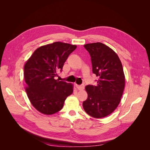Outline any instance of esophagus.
I'll list each match as a JSON object with an SVG mask.
<instances>
[{
	"label": "esophagus",
	"instance_id": "1",
	"mask_svg": "<svg viewBox=\"0 0 150 150\" xmlns=\"http://www.w3.org/2000/svg\"><path fill=\"white\" fill-rule=\"evenodd\" d=\"M76 88H78L79 90H83L84 89V84H81V85L76 84Z\"/></svg>",
	"mask_w": 150,
	"mask_h": 150
}]
</instances>
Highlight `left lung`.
<instances>
[{
	"label": "left lung",
	"instance_id": "left-lung-1",
	"mask_svg": "<svg viewBox=\"0 0 150 150\" xmlns=\"http://www.w3.org/2000/svg\"><path fill=\"white\" fill-rule=\"evenodd\" d=\"M90 54L93 72L98 78L97 85H88V98L83 101L84 111L101 118L110 115L118 106L125 88V74L119 57L101 42L84 46Z\"/></svg>",
	"mask_w": 150,
	"mask_h": 150
}]
</instances>
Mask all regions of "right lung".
<instances>
[{
    "mask_svg": "<svg viewBox=\"0 0 150 150\" xmlns=\"http://www.w3.org/2000/svg\"><path fill=\"white\" fill-rule=\"evenodd\" d=\"M75 45L55 42L37 49L24 66L25 91L33 106L44 115L59 111L73 86L55 79Z\"/></svg>",
    "mask_w": 150,
    "mask_h": 150,
    "instance_id": "obj_1",
    "label": "right lung"
}]
</instances>
